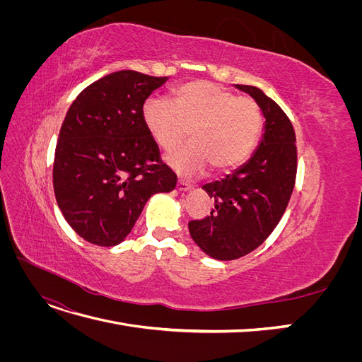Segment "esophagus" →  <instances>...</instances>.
I'll return each mask as SVG.
<instances>
[{
  "instance_id": "obj_1",
  "label": "esophagus",
  "mask_w": 362,
  "mask_h": 362,
  "mask_svg": "<svg viewBox=\"0 0 362 362\" xmlns=\"http://www.w3.org/2000/svg\"><path fill=\"white\" fill-rule=\"evenodd\" d=\"M177 189H178L180 192H187V190L192 189V185H190L189 182H185V181L180 180V181L177 182Z\"/></svg>"
}]
</instances>
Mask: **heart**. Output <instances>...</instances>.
<instances>
[{"label": "heart", "instance_id": "heart-1", "mask_svg": "<svg viewBox=\"0 0 362 362\" xmlns=\"http://www.w3.org/2000/svg\"><path fill=\"white\" fill-rule=\"evenodd\" d=\"M144 122L163 151H172L187 137L192 141L168 156L170 166L185 177L204 173L210 164L225 172L242 164L254 151L262 128L258 104L210 81L180 86L166 98H151Z\"/></svg>", "mask_w": 362, "mask_h": 362}]
</instances>
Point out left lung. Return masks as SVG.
I'll return each mask as SVG.
<instances>
[{"label": "left lung", "instance_id": "1", "mask_svg": "<svg viewBox=\"0 0 362 362\" xmlns=\"http://www.w3.org/2000/svg\"><path fill=\"white\" fill-rule=\"evenodd\" d=\"M235 87L261 108L264 134L245 164L204 185L214 198V208L205 218L189 222L194 243L221 261L247 255L272 234L288 205L298 172L296 134L288 116L258 87Z\"/></svg>", "mask_w": 362, "mask_h": 362}]
</instances>
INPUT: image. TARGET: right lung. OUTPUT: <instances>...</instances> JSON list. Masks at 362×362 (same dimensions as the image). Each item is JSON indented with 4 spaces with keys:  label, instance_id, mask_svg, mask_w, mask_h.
Returning a JSON list of instances; mask_svg holds the SVG:
<instances>
[{
    "label": "right lung",
    "instance_id": "right-lung-1",
    "mask_svg": "<svg viewBox=\"0 0 362 362\" xmlns=\"http://www.w3.org/2000/svg\"><path fill=\"white\" fill-rule=\"evenodd\" d=\"M166 81L168 76L117 71L87 86L69 107L52 184L64 218L86 242H124L151 196L177 185L144 122L145 101Z\"/></svg>",
    "mask_w": 362,
    "mask_h": 362
}]
</instances>
